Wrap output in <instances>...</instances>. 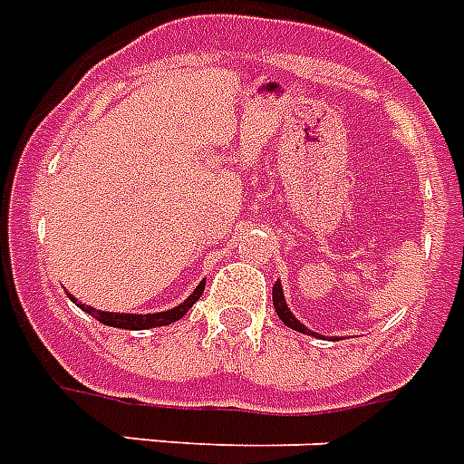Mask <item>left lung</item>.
Returning a JSON list of instances; mask_svg holds the SVG:
<instances>
[{"mask_svg": "<svg viewBox=\"0 0 464 464\" xmlns=\"http://www.w3.org/2000/svg\"><path fill=\"white\" fill-rule=\"evenodd\" d=\"M272 298H275L276 315H279V320H282V323L286 324V327H291V330L304 332V334H313V337H315V332H310L304 323H298L296 315H294V313H291V310H289V305H286V298H284L282 284H279V282H276L275 289H272Z\"/></svg>", "mask_w": 464, "mask_h": 464, "instance_id": "8db88e82", "label": "left lung"}]
</instances>
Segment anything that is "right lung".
Returning a JSON list of instances; mask_svg holds the SVG:
<instances>
[{
  "instance_id": "right-lung-1",
  "label": "right lung",
  "mask_w": 464,
  "mask_h": 464,
  "mask_svg": "<svg viewBox=\"0 0 464 464\" xmlns=\"http://www.w3.org/2000/svg\"><path fill=\"white\" fill-rule=\"evenodd\" d=\"M204 282L197 284V289L189 294L180 305H175L170 310H163V313H147V315H140V313H108V310H96L86 304H79L72 294H67L72 301L82 310H86L89 315H93L98 323L108 324V327H120V330H149V327H163V324H170L175 320H180L185 313H188L192 305L197 304V298L202 296Z\"/></svg>"
}]
</instances>
